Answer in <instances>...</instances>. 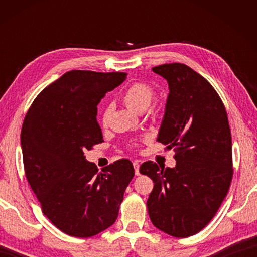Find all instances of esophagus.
I'll return each mask as SVG.
<instances>
[{"mask_svg": "<svg viewBox=\"0 0 257 257\" xmlns=\"http://www.w3.org/2000/svg\"><path fill=\"white\" fill-rule=\"evenodd\" d=\"M134 168H135V173L136 176L139 175V162L138 161H134Z\"/></svg>", "mask_w": 257, "mask_h": 257, "instance_id": "esophagus-1", "label": "esophagus"}]
</instances>
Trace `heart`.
<instances>
[{
  "label": "heart",
  "instance_id": "1",
  "mask_svg": "<svg viewBox=\"0 0 257 257\" xmlns=\"http://www.w3.org/2000/svg\"><path fill=\"white\" fill-rule=\"evenodd\" d=\"M154 98V89L151 85L146 84V82H135V84L130 85L127 89L124 90L121 95V99L125 104V105L133 108L136 112H144L147 107L151 105L152 101ZM161 108L158 106L152 107L150 110V115L152 119L158 120L161 118ZM111 108L106 107L103 111L101 116V124L103 127H106L108 124V120H110ZM137 145V144H134Z\"/></svg>",
  "mask_w": 257,
  "mask_h": 257
}]
</instances>
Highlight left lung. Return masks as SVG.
I'll list each match as a JSON object with an SVG mask.
<instances>
[{"label": "left lung", "instance_id": "1", "mask_svg": "<svg viewBox=\"0 0 257 257\" xmlns=\"http://www.w3.org/2000/svg\"><path fill=\"white\" fill-rule=\"evenodd\" d=\"M167 79L169 96L158 142L173 149L175 168L147 161L139 172L154 187L147 199L152 223L177 238L208 224L231 185L232 144L222 99L205 78L182 63L152 68Z\"/></svg>", "mask_w": 257, "mask_h": 257}]
</instances>
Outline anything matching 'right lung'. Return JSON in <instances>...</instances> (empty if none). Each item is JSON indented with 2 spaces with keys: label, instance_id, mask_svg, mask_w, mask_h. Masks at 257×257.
Here are the masks:
<instances>
[{
  "label": "right lung",
  "instance_id": "right-lung-1",
  "mask_svg": "<svg viewBox=\"0 0 257 257\" xmlns=\"http://www.w3.org/2000/svg\"><path fill=\"white\" fill-rule=\"evenodd\" d=\"M125 72L71 70L37 95L21 128L26 178L42 212L72 237L88 238L115 222L135 175L127 159L98 171L84 152L103 142L97 105Z\"/></svg>",
  "mask_w": 257,
  "mask_h": 257
}]
</instances>
